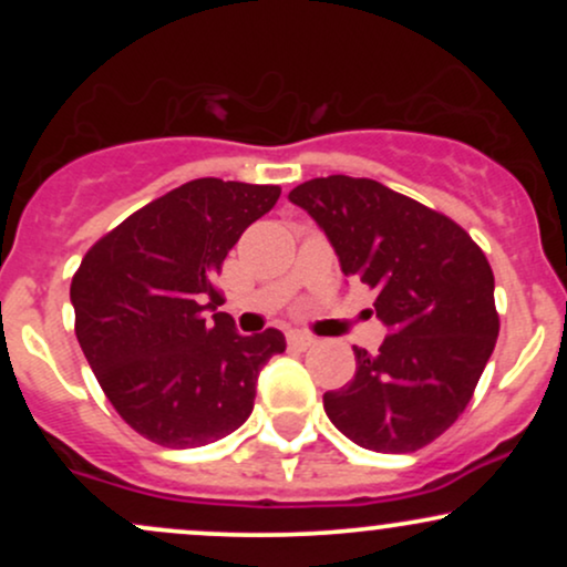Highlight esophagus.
<instances>
[{"label":"esophagus","mask_w":567,"mask_h":567,"mask_svg":"<svg viewBox=\"0 0 567 567\" xmlns=\"http://www.w3.org/2000/svg\"><path fill=\"white\" fill-rule=\"evenodd\" d=\"M288 343L292 349H309V347H315V338H311L309 333H301V330H290Z\"/></svg>","instance_id":"obj_1"}]
</instances>
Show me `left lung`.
Returning <instances> with one entry per match:
<instances>
[{"label": "left lung", "mask_w": 567, "mask_h": 567, "mask_svg": "<svg viewBox=\"0 0 567 567\" xmlns=\"http://www.w3.org/2000/svg\"><path fill=\"white\" fill-rule=\"evenodd\" d=\"M288 199L317 220L343 275L379 292L373 311L389 330L375 354L354 347V379L324 392V413L368 451H419L464 413L496 347L485 252L451 218L379 181L311 178Z\"/></svg>", "instance_id": "left-lung-1"}]
</instances>
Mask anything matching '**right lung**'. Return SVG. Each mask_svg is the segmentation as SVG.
<instances>
[{
	"instance_id": "1",
	"label": "right lung",
	"mask_w": 567,
	"mask_h": 567,
	"mask_svg": "<svg viewBox=\"0 0 567 567\" xmlns=\"http://www.w3.org/2000/svg\"><path fill=\"white\" fill-rule=\"evenodd\" d=\"M279 186L197 178L97 239L71 279L76 341L116 413L165 447L210 445L252 413L256 381L285 351L269 328L239 336L216 277Z\"/></svg>"
}]
</instances>
